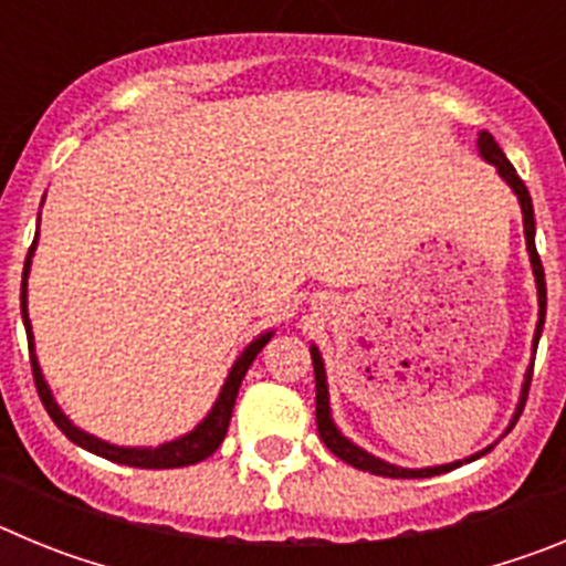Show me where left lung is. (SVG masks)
Returning <instances> with one entry per match:
<instances>
[{
  "label": "left lung",
  "instance_id": "obj_1",
  "mask_svg": "<svg viewBox=\"0 0 566 566\" xmlns=\"http://www.w3.org/2000/svg\"><path fill=\"white\" fill-rule=\"evenodd\" d=\"M479 155H482L484 161L493 164L504 184H507L518 198V207H522V218H524V240H527V252H530V266H533V277H536V292H538V323H536V334H533V352L538 348V337H542V328H544V314H547V286H544V269H542V258L536 252V218H533V201H530V192L524 187V181L518 178L516 167L507 161V155L502 153V147L496 144V138L482 129L479 133ZM312 363H314V382H317V431L319 439L326 442L328 451L334 457H339L343 462H348L352 468L365 470V473H374V476H388V479H428V476H439V473H448V470L459 468L464 462H473V459L484 457V453L493 451V444H488L484 451H476L473 457L468 459H459V462H448V464H437V468H399V464L385 462V459L374 457V453L363 451L359 444H354L352 439L343 437L337 424H334L332 417V402H328V379H326V365H323V354H319L317 345H312ZM530 377H533V365L527 368L524 374V382H522V394H518V405H516V413L510 419L507 431L516 424V419L522 417L524 411V402H527V391H530ZM504 431V433H507Z\"/></svg>",
  "mask_w": 566,
  "mask_h": 566
}]
</instances>
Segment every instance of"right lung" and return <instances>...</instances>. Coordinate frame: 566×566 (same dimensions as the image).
<instances>
[{
    "label": "right lung",
    "instance_id": "right-lung-1",
    "mask_svg": "<svg viewBox=\"0 0 566 566\" xmlns=\"http://www.w3.org/2000/svg\"><path fill=\"white\" fill-rule=\"evenodd\" d=\"M39 243V229L36 238H33V247L28 249V258H24V272H22V323L24 332H28V348H30V365H33V379H36V391L42 397L44 411L50 413V419L56 422L59 431L70 439V442H76L78 448L84 451L96 453V457L109 459V462L118 464H129V468H147V470H164V468H187V464L203 462L207 457H212L218 448H221L223 437L229 431V419H232V408L234 399H238V388L247 377L249 365L254 363V357L260 354V348L272 339L274 332H263L260 337H254L252 343L240 352V357L234 359L232 371H229L227 382H223L221 394L214 399L212 411L201 419V422L195 424L192 431L184 433V437L172 439V442H164L158 448H124V444H113L107 439H98L93 433L82 431L78 424L70 422L67 413L59 408L56 397L50 391L48 379L42 374V365H39L36 352H33V328H30V317H28V274H30V263H33V252H36Z\"/></svg>",
    "mask_w": 566,
    "mask_h": 566
}]
</instances>
